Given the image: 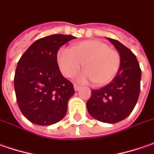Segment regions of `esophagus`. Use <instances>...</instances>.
Returning <instances> with one entry per match:
<instances>
[{"instance_id":"1","label":"esophagus","mask_w":154,"mask_h":154,"mask_svg":"<svg viewBox=\"0 0 154 154\" xmlns=\"http://www.w3.org/2000/svg\"><path fill=\"white\" fill-rule=\"evenodd\" d=\"M80 88H81V87H80V86H79V85H77V84H74V90H75V91H78V90H80Z\"/></svg>"}]
</instances>
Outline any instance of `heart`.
<instances>
[{
  "label": "heart",
  "instance_id": "1",
  "mask_svg": "<svg viewBox=\"0 0 154 154\" xmlns=\"http://www.w3.org/2000/svg\"><path fill=\"white\" fill-rule=\"evenodd\" d=\"M57 62L66 77H73L84 64L86 69L77 76V81L104 85L116 77L121 66V56L103 41L90 39L74 44L71 49L59 48Z\"/></svg>",
  "mask_w": 154,
  "mask_h": 154
}]
</instances>
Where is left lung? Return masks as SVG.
I'll return each instance as SVG.
<instances>
[{
  "label": "left lung",
  "instance_id": "left-lung-1",
  "mask_svg": "<svg viewBox=\"0 0 154 154\" xmlns=\"http://www.w3.org/2000/svg\"><path fill=\"white\" fill-rule=\"evenodd\" d=\"M121 56V66L113 81L99 90H91L87 110L97 121L116 123L126 119L137 103L141 70L135 55L118 40L108 38Z\"/></svg>",
  "mask_w": 154,
  "mask_h": 154
}]
</instances>
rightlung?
I'll return each mask as SVG.
<instances>
[{
	"instance_id": "add662e5",
	"label": "right lung",
	"mask_w": 154,
	"mask_h": 154,
	"mask_svg": "<svg viewBox=\"0 0 154 154\" xmlns=\"http://www.w3.org/2000/svg\"><path fill=\"white\" fill-rule=\"evenodd\" d=\"M75 37L53 34L32 43L19 60L14 75L18 106L31 122L49 126L61 121L75 93L57 62L59 48Z\"/></svg>"
}]
</instances>
